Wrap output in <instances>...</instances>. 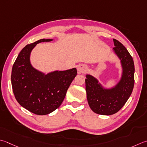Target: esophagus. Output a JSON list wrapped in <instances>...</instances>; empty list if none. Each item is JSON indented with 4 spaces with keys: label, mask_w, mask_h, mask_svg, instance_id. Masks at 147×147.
<instances>
[{
    "label": "esophagus",
    "mask_w": 147,
    "mask_h": 147,
    "mask_svg": "<svg viewBox=\"0 0 147 147\" xmlns=\"http://www.w3.org/2000/svg\"><path fill=\"white\" fill-rule=\"evenodd\" d=\"M77 70L79 73H85V72L87 71V65H85L84 64H80L77 67Z\"/></svg>",
    "instance_id": "1"
}]
</instances>
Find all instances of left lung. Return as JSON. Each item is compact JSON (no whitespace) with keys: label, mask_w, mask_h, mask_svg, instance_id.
Instances as JSON below:
<instances>
[{"label":"left lung","mask_w":147,"mask_h":147,"mask_svg":"<svg viewBox=\"0 0 147 147\" xmlns=\"http://www.w3.org/2000/svg\"><path fill=\"white\" fill-rule=\"evenodd\" d=\"M115 55L120 60L121 76L114 86L104 87L90 74H86L85 89L88 105L94 113L102 115L116 113L125 104L133 92L134 84L133 59L121 42L113 39Z\"/></svg>","instance_id":"1"}]
</instances>
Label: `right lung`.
Returning a JSON list of instances; mask_svg holds the SVG:
<instances>
[{"instance_id":"1","label":"right lung","mask_w":147,"mask_h":147,"mask_svg":"<svg viewBox=\"0 0 147 147\" xmlns=\"http://www.w3.org/2000/svg\"><path fill=\"white\" fill-rule=\"evenodd\" d=\"M53 39H42L22 49L11 72V84L19 104L34 114L45 115L58 108L77 74L76 68L46 74L33 67L30 54L37 44Z\"/></svg>"}]
</instances>
